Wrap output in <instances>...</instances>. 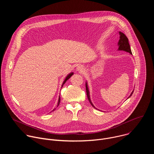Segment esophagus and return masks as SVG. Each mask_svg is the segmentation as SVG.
I'll return each mask as SVG.
<instances>
[{"label":"esophagus","mask_w":154,"mask_h":154,"mask_svg":"<svg viewBox=\"0 0 154 154\" xmlns=\"http://www.w3.org/2000/svg\"><path fill=\"white\" fill-rule=\"evenodd\" d=\"M77 71H78V72H84V71H85V68H83V66H82V65H79V66H78L77 67Z\"/></svg>","instance_id":"esophagus-1"}]
</instances>
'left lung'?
<instances>
[{"label": "left lung", "instance_id": "1", "mask_svg": "<svg viewBox=\"0 0 154 154\" xmlns=\"http://www.w3.org/2000/svg\"><path fill=\"white\" fill-rule=\"evenodd\" d=\"M119 33L120 37H119V40L118 43V47H119V48H118V51H123L128 52L129 54L132 55V53H131V51L130 46V45H129L128 39L127 37L123 33H122L121 32H119ZM85 85H86V94H87L88 99V100L90 101L91 105L94 108L97 109V108L94 106V105L93 104V103H92V102H91V100L90 95V91H89L88 86V83H87V82H86ZM134 90H133L132 92L131 93L130 95L129 96V97H128L127 99H128L131 95H132V94L134 93Z\"/></svg>", "mask_w": 154, "mask_h": 154}]
</instances>
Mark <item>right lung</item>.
Returning <instances> with one entry per match:
<instances>
[{"mask_svg": "<svg viewBox=\"0 0 154 154\" xmlns=\"http://www.w3.org/2000/svg\"><path fill=\"white\" fill-rule=\"evenodd\" d=\"M74 74V73L73 72H71V73H69L66 77V78H65V79H64V80L63 81V84H62V86H61V87H63V85L66 83V81L72 75ZM60 97L59 96V98H58V103H57V106L59 105V104H60ZM56 108H54V109H53V110L52 111V112H54V110H55V109Z\"/></svg>", "mask_w": 154, "mask_h": 154, "instance_id": "obj_1", "label": "right lung"}]
</instances>
